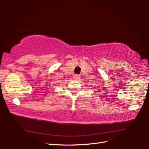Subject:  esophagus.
I'll return each mask as SVG.
<instances>
[{
	"instance_id": "esophagus-1",
	"label": "esophagus",
	"mask_w": 149,
	"mask_h": 149,
	"mask_svg": "<svg viewBox=\"0 0 149 149\" xmlns=\"http://www.w3.org/2000/svg\"><path fill=\"white\" fill-rule=\"evenodd\" d=\"M74 79H76V80L79 79H80V75L75 74V75H74Z\"/></svg>"
}]
</instances>
